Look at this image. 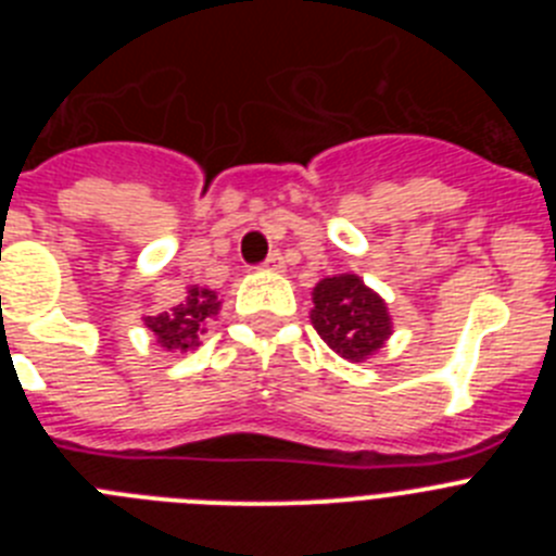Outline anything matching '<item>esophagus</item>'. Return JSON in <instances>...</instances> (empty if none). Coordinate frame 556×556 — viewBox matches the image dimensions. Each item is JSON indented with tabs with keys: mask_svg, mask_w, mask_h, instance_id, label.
Masks as SVG:
<instances>
[{
	"mask_svg": "<svg viewBox=\"0 0 556 556\" xmlns=\"http://www.w3.org/2000/svg\"><path fill=\"white\" fill-rule=\"evenodd\" d=\"M262 269H267V273H281V269H283V255L278 253V250H275V253H269V258L262 264Z\"/></svg>",
	"mask_w": 556,
	"mask_h": 556,
	"instance_id": "34e87169",
	"label": "esophagus"
}]
</instances>
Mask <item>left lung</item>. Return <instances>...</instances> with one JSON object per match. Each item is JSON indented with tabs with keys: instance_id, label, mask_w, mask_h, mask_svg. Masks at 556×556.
Returning <instances> with one entry per match:
<instances>
[{
	"instance_id": "left-lung-1",
	"label": "left lung",
	"mask_w": 556,
	"mask_h": 556,
	"mask_svg": "<svg viewBox=\"0 0 556 556\" xmlns=\"http://www.w3.org/2000/svg\"><path fill=\"white\" fill-rule=\"evenodd\" d=\"M312 326L323 342L348 362H367L392 337V314L384 298L358 275L323 278L312 289Z\"/></svg>"
}]
</instances>
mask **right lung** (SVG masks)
<instances>
[{"mask_svg": "<svg viewBox=\"0 0 556 556\" xmlns=\"http://www.w3.org/2000/svg\"><path fill=\"white\" fill-rule=\"evenodd\" d=\"M219 308H223V298L214 289L191 283L186 287L184 301L155 317H144V326L164 351L189 353L200 348V337L208 331L211 320H217Z\"/></svg>", "mask_w": 556, "mask_h": 556, "instance_id": "right-lung-1", "label": "right lung"}]
</instances>
